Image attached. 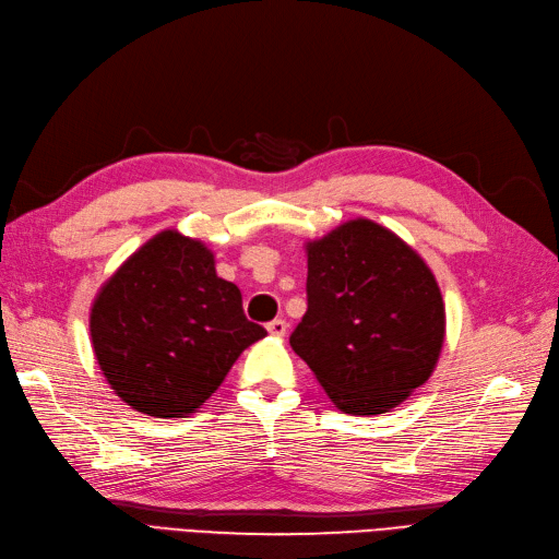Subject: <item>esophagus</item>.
<instances>
[{
    "label": "esophagus",
    "instance_id": "obj_1",
    "mask_svg": "<svg viewBox=\"0 0 559 559\" xmlns=\"http://www.w3.org/2000/svg\"><path fill=\"white\" fill-rule=\"evenodd\" d=\"M266 330H269V334H274V336H283V334L287 332V322H285L283 318H276V320L269 322Z\"/></svg>",
    "mask_w": 559,
    "mask_h": 559
}]
</instances>
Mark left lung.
Wrapping results in <instances>:
<instances>
[{"label":"left lung","instance_id":"left-lung-1","mask_svg":"<svg viewBox=\"0 0 559 559\" xmlns=\"http://www.w3.org/2000/svg\"><path fill=\"white\" fill-rule=\"evenodd\" d=\"M306 313L290 334L330 400L353 416L402 404L437 367L445 309L435 274L397 234L350 221L306 248Z\"/></svg>","mask_w":559,"mask_h":559}]
</instances>
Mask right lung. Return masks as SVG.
<instances>
[{"mask_svg":"<svg viewBox=\"0 0 559 559\" xmlns=\"http://www.w3.org/2000/svg\"><path fill=\"white\" fill-rule=\"evenodd\" d=\"M266 330L241 290L215 274L204 243L162 231L104 283L90 336L122 402L155 418H183L218 390L237 357Z\"/></svg>","mask_w":559,"mask_h":559,"instance_id":"right-lung-1","label":"right lung"}]
</instances>
